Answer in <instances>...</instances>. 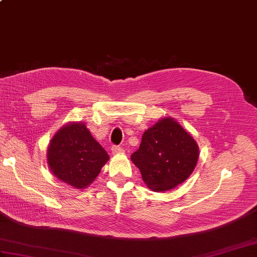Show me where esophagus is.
I'll use <instances>...</instances> for the list:
<instances>
[{
    "instance_id": "1",
    "label": "esophagus",
    "mask_w": 257,
    "mask_h": 257,
    "mask_svg": "<svg viewBox=\"0 0 257 257\" xmlns=\"http://www.w3.org/2000/svg\"><path fill=\"white\" fill-rule=\"evenodd\" d=\"M111 152H112V155H119V154H122L123 149L119 146H112L111 147Z\"/></svg>"
}]
</instances>
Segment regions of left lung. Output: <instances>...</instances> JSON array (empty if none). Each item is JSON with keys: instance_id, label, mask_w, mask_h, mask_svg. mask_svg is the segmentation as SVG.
Returning <instances> with one entry per match:
<instances>
[{"instance_id": "left-lung-1", "label": "left lung", "mask_w": 257, "mask_h": 257, "mask_svg": "<svg viewBox=\"0 0 257 257\" xmlns=\"http://www.w3.org/2000/svg\"><path fill=\"white\" fill-rule=\"evenodd\" d=\"M199 160L194 138L172 117H162L143 135L132 155L144 182L155 192H165L187 180Z\"/></svg>"}]
</instances>
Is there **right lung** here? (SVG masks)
<instances>
[{
	"instance_id": "obj_1",
	"label": "right lung",
	"mask_w": 257,
	"mask_h": 257,
	"mask_svg": "<svg viewBox=\"0 0 257 257\" xmlns=\"http://www.w3.org/2000/svg\"><path fill=\"white\" fill-rule=\"evenodd\" d=\"M46 157L55 178L75 189L90 185L109 160L107 151L80 121L67 122L57 130Z\"/></svg>"
}]
</instances>
